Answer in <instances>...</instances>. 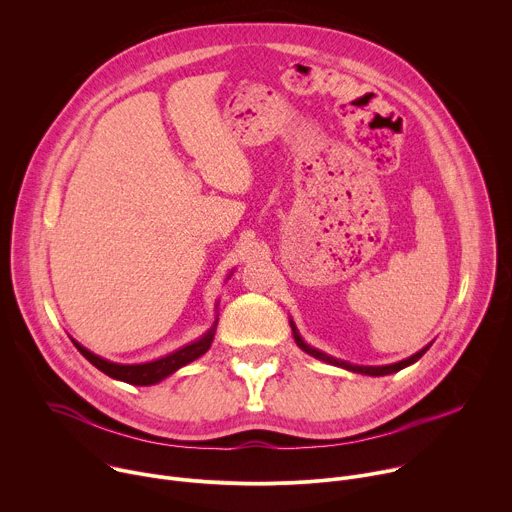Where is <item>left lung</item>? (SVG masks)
Instances as JSON below:
<instances>
[{
	"mask_svg": "<svg viewBox=\"0 0 512 512\" xmlns=\"http://www.w3.org/2000/svg\"><path fill=\"white\" fill-rule=\"evenodd\" d=\"M289 326H291V332H294L296 344H298L304 352H308L310 356H314V358H318V360H324V362H328V364H334V367H340V369H346V371H352V373H360V375H369V377H383V375L397 373V371L409 367V364L417 362V360L427 352V348L431 346V344H427V346H423L419 352H415L413 356H409V358H405V360H399V362H393V364H383V367H360V364H350V362H346V360L334 358V356H330V354H326V352H322V350L310 346V344L300 336V332H298L294 320H289Z\"/></svg>",
	"mask_w": 512,
	"mask_h": 512,
	"instance_id": "1",
	"label": "left lung"
}]
</instances>
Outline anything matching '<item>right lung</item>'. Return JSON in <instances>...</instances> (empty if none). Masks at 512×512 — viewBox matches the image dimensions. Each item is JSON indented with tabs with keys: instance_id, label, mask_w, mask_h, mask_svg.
<instances>
[{
	"instance_id": "obj_1",
	"label": "right lung",
	"mask_w": 512,
	"mask_h": 512,
	"mask_svg": "<svg viewBox=\"0 0 512 512\" xmlns=\"http://www.w3.org/2000/svg\"><path fill=\"white\" fill-rule=\"evenodd\" d=\"M216 324H218V316L214 318L212 326L198 340H194L190 344H184L182 348H178V350H174V352H170L162 358H156V360H150V362H137V364H121V362L107 360V358L91 352L89 348H85L75 338H70V340H72V344L77 346V350L93 364V367H97L107 377L129 383V385H137V387H150V385H156V383L164 381L166 377H170L178 369L186 367V364H190L192 360L200 358L210 348V344L214 340Z\"/></svg>"
}]
</instances>
